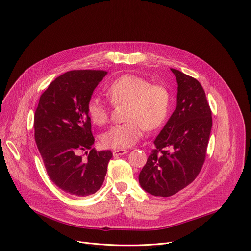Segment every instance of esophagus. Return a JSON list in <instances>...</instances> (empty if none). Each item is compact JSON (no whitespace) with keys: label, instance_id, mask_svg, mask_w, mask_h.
<instances>
[{"label":"esophagus","instance_id":"34e87169","mask_svg":"<svg viewBox=\"0 0 251 251\" xmlns=\"http://www.w3.org/2000/svg\"><path fill=\"white\" fill-rule=\"evenodd\" d=\"M127 151L125 150V149H120V150H114L112 151V155L113 157H120V156H123L125 155V153H126Z\"/></svg>","mask_w":251,"mask_h":251}]
</instances>
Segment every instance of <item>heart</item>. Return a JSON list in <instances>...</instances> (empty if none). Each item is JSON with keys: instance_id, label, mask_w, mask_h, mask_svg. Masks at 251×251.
<instances>
[{"instance_id": "b5f03b06", "label": "heart", "mask_w": 251, "mask_h": 251, "mask_svg": "<svg viewBox=\"0 0 251 251\" xmlns=\"http://www.w3.org/2000/svg\"><path fill=\"white\" fill-rule=\"evenodd\" d=\"M106 95L113 104L126 103V123L108 128L102 136L103 146L110 149H126L137 144L146 128L153 130L167 121L171 107V96L162 85H151L150 81L133 74H124L106 88ZM92 123L104 125L108 120V109L99 98H92L87 105Z\"/></svg>"}]
</instances>
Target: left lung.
Returning a JSON list of instances; mask_svg holds the SVG:
<instances>
[{"mask_svg":"<svg viewBox=\"0 0 251 251\" xmlns=\"http://www.w3.org/2000/svg\"><path fill=\"white\" fill-rule=\"evenodd\" d=\"M178 83L177 105L153 141L147 164L139 175L149 194L169 197L191 184L201 171L212 127L205 91L198 80L171 68Z\"/></svg>","mask_w":251,"mask_h":251,"instance_id":"obj_1","label":"left lung"}]
</instances>
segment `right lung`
I'll use <instances>...</instances> for the list:
<instances>
[{"instance_id": "add662e5", "label": "right lung", "mask_w": 251, "mask_h": 251, "mask_svg": "<svg viewBox=\"0 0 251 251\" xmlns=\"http://www.w3.org/2000/svg\"><path fill=\"white\" fill-rule=\"evenodd\" d=\"M107 74L102 70L68 71L51 82L35 112V141L50 180L71 196L98 191L112 157L92 149L94 138L87 105ZM90 151L88 152V151ZM85 151L88 158L80 156Z\"/></svg>"}]
</instances>
